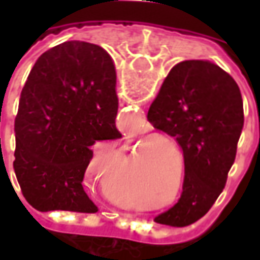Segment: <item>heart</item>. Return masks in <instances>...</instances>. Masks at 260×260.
Segmentation results:
<instances>
[{"mask_svg":"<svg viewBox=\"0 0 260 260\" xmlns=\"http://www.w3.org/2000/svg\"><path fill=\"white\" fill-rule=\"evenodd\" d=\"M155 137V135H150L139 139V143L146 145L140 149L137 157L139 160H143L145 156H148L142 165V171L153 186L149 210H166L178 205L182 200L186 175L184 174L182 184L179 185L181 158L179 156L184 160L185 153L182 147L172 139L162 137L150 142ZM118 203L121 205L130 204V200H120Z\"/></svg>","mask_w":260,"mask_h":260,"instance_id":"b5f03b06","label":"heart"}]
</instances>
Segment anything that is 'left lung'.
Masks as SVG:
<instances>
[{
    "label": "left lung",
    "mask_w": 260,
    "mask_h": 260,
    "mask_svg": "<svg viewBox=\"0 0 260 260\" xmlns=\"http://www.w3.org/2000/svg\"><path fill=\"white\" fill-rule=\"evenodd\" d=\"M147 120L172 136L185 153L182 200L155 221L175 227L192 224L221 194L235 162L245 123L240 89L220 66L184 60L166 76Z\"/></svg>",
    "instance_id": "1"
}]
</instances>
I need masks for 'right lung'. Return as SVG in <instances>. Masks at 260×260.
Returning a JSON list of instances; mask_svg holds the SVG:
<instances>
[{
	"label": "right lung",
	"instance_id": "1",
	"mask_svg": "<svg viewBox=\"0 0 260 260\" xmlns=\"http://www.w3.org/2000/svg\"><path fill=\"white\" fill-rule=\"evenodd\" d=\"M115 68L101 46L72 40L36 60L15 117V176L39 211L96 213L84 189L94 147L121 137L115 127Z\"/></svg>",
	"mask_w": 260,
	"mask_h": 260
}]
</instances>
